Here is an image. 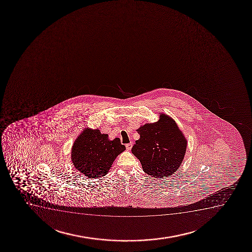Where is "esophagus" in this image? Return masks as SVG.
Listing matches in <instances>:
<instances>
[{
    "mask_svg": "<svg viewBox=\"0 0 252 252\" xmlns=\"http://www.w3.org/2000/svg\"><path fill=\"white\" fill-rule=\"evenodd\" d=\"M126 149H127V150H130L131 148H132V143H131V142H130V143H128V144L126 145Z\"/></svg>",
    "mask_w": 252,
    "mask_h": 252,
    "instance_id": "34e87169",
    "label": "esophagus"
}]
</instances>
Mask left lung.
<instances>
[{
	"label": "left lung",
	"instance_id": "left-lung-1",
	"mask_svg": "<svg viewBox=\"0 0 252 252\" xmlns=\"http://www.w3.org/2000/svg\"><path fill=\"white\" fill-rule=\"evenodd\" d=\"M140 138L131 149L143 171L154 178L169 177L181 167L187 140L176 122L161 113L159 120L137 129Z\"/></svg>",
	"mask_w": 252,
	"mask_h": 252
}]
</instances>
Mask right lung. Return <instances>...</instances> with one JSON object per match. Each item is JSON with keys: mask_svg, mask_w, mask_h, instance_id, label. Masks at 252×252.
Segmentation results:
<instances>
[{"mask_svg": "<svg viewBox=\"0 0 252 252\" xmlns=\"http://www.w3.org/2000/svg\"><path fill=\"white\" fill-rule=\"evenodd\" d=\"M126 150L121 140L109 139L98 129L84 128L71 148V159L75 168L89 178L107 175L119 154Z\"/></svg>", "mask_w": 252, "mask_h": 252, "instance_id": "1", "label": "right lung"}]
</instances>
